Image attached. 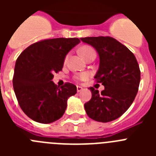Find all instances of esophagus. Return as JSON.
Instances as JSON below:
<instances>
[{
  "label": "esophagus",
  "mask_w": 156,
  "mask_h": 156,
  "mask_svg": "<svg viewBox=\"0 0 156 156\" xmlns=\"http://www.w3.org/2000/svg\"><path fill=\"white\" fill-rule=\"evenodd\" d=\"M83 88L82 87H80V86H77V87H76V90H77V92H80L81 90H83Z\"/></svg>",
  "instance_id": "obj_1"
}]
</instances>
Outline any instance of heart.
<instances>
[{"instance_id": "obj_1", "label": "heart", "mask_w": 156, "mask_h": 156, "mask_svg": "<svg viewBox=\"0 0 156 156\" xmlns=\"http://www.w3.org/2000/svg\"><path fill=\"white\" fill-rule=\"evenodd\" d=\"M80 53L81 54V55H82L83 57L86 59L89 55H90L92 54H95V51L91 47L83 46L82 47V48H80ZM67 59H68V55L66 57L65 61H67ZM88 77H89V74L87 73H83L80 74V75L77 76V79L80 80H85L87 79Z\"/></svg>"}]
</instances>
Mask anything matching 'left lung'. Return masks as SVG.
Instances as JSON below:
<instances>
[{
  "instance_id": "obj_1",
  "label": "left lung",
  "mask_w": 156,
  "mask_h": 156,
  "mask_svg": "<svg viewBox=\"0 0 156 156\" xmlns=\"http://www.w3.org/2000/svg\"><path fill=\"white\" fill-rule=\"evenodd\" d=\"M94 48L99 56L94 79L105 87L99 92L90 87L91 98L84 104L87 114L98 122H108L120 117L134 100L140 80V71L134 55L112 37L80 38Z\"/></svg>"
}]
</instances>
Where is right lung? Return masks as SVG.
I'll return each instance as SVG.
<instances>
[{
    "instance_id": "1",
    "label": "right lung",
    "mask_w": 156,
    "mask_h": 156,
    "mask_svg": "<svg viewBox=\"0 0 156 156\" xmlns=\"http://www.w3.org/2000/svg\"><path fill=\"white\" fill-rule=\"evenodd\" d=\"M80 42L78 38H55L35 43L16 60L13 87L19 104L30 119L51 123L65 113L68 98L76 87L65 83L58 88L52 81L55 73L62 70L67 54Z\"/></svg>"
}]
</instances>
